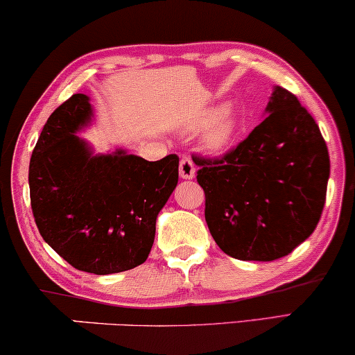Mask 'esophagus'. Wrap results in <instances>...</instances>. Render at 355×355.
Returning a JSON list of instances; mask_svg holds the SVG:
<instances>
[{"label":"esophagus","instance_id":"1","mask_svg":"<svg viewBox=\"0 0 355 355\" xmlns=\"http://www.w3.org/2000/svg\"><path fill=\"white\" fill-rule=\"evenodd\" d=\"M179 176L182 179H193L196 178V164H193L192 158L182 157L179 162Z\"/></svg>","mask_w":355,"mask_h":355}]
</instances>
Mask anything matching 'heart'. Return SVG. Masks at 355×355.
Instances as JSON below:
<instances>
[{
	"mask_svg": "<svg viewBox=\"0 0 355 355\" xmlns=\"http://www.w3.org/2000/svg\"><path fill=\"white\" fill-rule=\"evenodd\" d=\"M211 128L207 130L203 144L208 152L211 153H223L231 147L232 140L237 134L239 128V118H237L234 110H226L223 106L208 110L205 114L200 116L196 123L191 125V129L198 130L210 125Z\"/></svg>",
	"mask_w": 355,
	"mask_h": 355,
	"instance_id": "1",
	"label": "heart"
}]
</instances>
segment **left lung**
Instances as JSON below:
<instances>
[{
	"label": "left lung",
	"instance_id": "obj_1",
	"mask_svg": "<svg viewBox=\"0 0 355 355\" xmlns=\"http://www.w3.org/2000/svg\"><path fill=\"white\" fill-rule=\"evenodd\" d=\"M266 113L221 158L192 157L208 230L232 259L291 254L315 231L327 198L329 155L315 119L283 87H275Z\"/></svg>",
	"mask_w": 355,
	"mask_h": 355
}]
</instances>
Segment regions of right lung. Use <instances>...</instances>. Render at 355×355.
<instances>
[{"label": "right lung", "instance_id": "right-lung-1", "mask_svg": "<svg viewBox=\"0 0 355 355\" xmlns=\"http://www.w3.org/2000/svg\"><path fill=\"white\" fill-rule=\"evenodd\" d=\"M92 116L89 96L76 94L43 125L28 166L32 213L46 244L74 268L121 273L147 260L179 158L94 155L76 135Z\"/></svg>", "mask_w": 355, "mask_h": 355}]
</instances>
